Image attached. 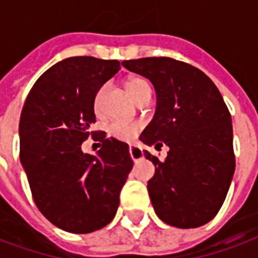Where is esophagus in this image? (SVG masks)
Instances as JSON below:
<instances>
[{
	"label": "esophagus",
	"instance_id": "obj_1",
	"mask_svg": "<svg viewBox=\"0 0 258 258\" xmlns=\"http://www.w3.org/2000/svg\"><path fill=\"white\" fill-rule=\"evenodd\" d=\"M130 154H131V157L134 161H138L141 158L144 157V153H142V149L138 148V146H135V145H131L130 146Z\"/></svg>",
	"mask_w": 258,
	"mask_h": 258
}]
</instances>
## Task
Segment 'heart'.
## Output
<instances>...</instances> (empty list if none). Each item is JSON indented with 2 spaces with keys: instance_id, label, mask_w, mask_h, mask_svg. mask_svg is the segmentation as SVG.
Wrapping results in <instances>:
<instances>
[{
  "instance_id": "b5f03b06",
  "label": "heart",
  "mask_w": 258,
  "mask_h": 258,
  "mask_svg": "<svg viewBox=\"0 0 258 258\" xmlns=\"http://www.w3.org/2000/svg\"><path fill=\"white\" fill-rule=\"evenodd\" d=\"M127 89L133 94L135 100H139L142 98L145 94L150 93V85L149 82L145 79V78H141V76H134V78H130L128 82H127ZM102 90L104 89H100L97 95L94 98V109L98 112L100 110V101L101 95H102ZM141 123L138 121H125V120H114L108 125V134L112 137V138L119 139V141H124V142H130L138 135V133L141 131Z\"/></svg>"
}]
</instances>
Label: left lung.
Wrapping results in <instances>:
<instances>
[{"label": "left lung", "instance_id": "1", "mask_svg": "<svg viewBox=\"0 0 258 258\" xmlns=\"http://www.w3.org/2000/svg\"><path fill=\"white\" fill-rule=\"evenodd\" d=\"M123 67L148 78L157 95L153 120L139 139L165 161L145 152L156 167L148 182L154 212L177 228H196L220 211L235 171L231 114L215 83L202 71L169 57L125 60Z\"/></svg>", "mask_w": 258, "mask_h": 258}]
</instances>
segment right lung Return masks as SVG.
I'll list each match as a JSON object with an SVG mask.
<instances>
[{
    "label": "right lung",
    "instance_id": "1",
    "mask_svg": "<svg viewBox=\"0 0 258 258\" xmlns=\"http://www.w3.org/2000/svg\"><path fill=\"white\" fill-rule=\"evenodd\" d=\"M119 70L117 60L58 61L39 76L23 106L20 161L32 198L51 224L68 232L89 234L109 224L133 169L128 145L105 133L95 156L81 148L95 123V95Z\"/></svg>",
    "mask_w": 258,
    "mask_h": 258
}]
</instances>
